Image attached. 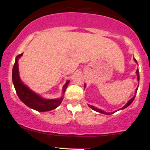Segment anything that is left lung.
I'll list each match as a JSON object with an SVG mask.
<instances>
[{
    "label": "left lung",
    "instance_id": "left-lung-1",
    "mask_svg": "<svg viewBox=\"0 0 150 150\" xmlns=\"http://www.w3.org/2000/svg\"><path fill=\"white\" fill-rule=\"evenodd\" d=\"M134 61H135L137 63V60H135V58H134ZM136 73H137V80H138V82L139 81V70H137V71H136ZM137 89H138V88L136 89V90H135V95H134V96L132 98V99H130L129 100V101L127 102V104L125 105L124 107H123L122 108H121V110H122V109H125V108H126L127 107H128L129 106V105H131V103H132L133 102V100H134V98H135V96H136V93H137ZM88 106L90 107V108H92V109H93V110H95V111H96V112H100V113H102V114H105V115H110V113H108V112H104L103 111V110H100V109H98V108H95V107H94V106H93V105H88ZM112 113H114V112H112ZM112 113H111V114H112Z\"/></svg>",
    "mask_w": 150,
    "mask_h": 150
}]
</instances>
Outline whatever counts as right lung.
<instances>
[{"label": "right lung", "mask_w": 150, "mask_h": 150, "mask_svg": "<svg viewBox=\"0 0 150 150\" xmlns=\"http://www.w3.org/2000/svg\"><path fill=\"white\" fill-rule=\"evenodd\" d=\"M22 55L23 53H21L16 56L12 72L13 83L16 93H17L20 100L28 107L38 112L50 111V110L57 108L63 100L62 97L58 99H45L32 91L21 81L19 76L18 62V61ZM69 83L70 81L67 80L66 83L64 85L63 88H62V94L65 93Z\"/></svg>", "instance_id": "right-lung-1"}]
</instances>
